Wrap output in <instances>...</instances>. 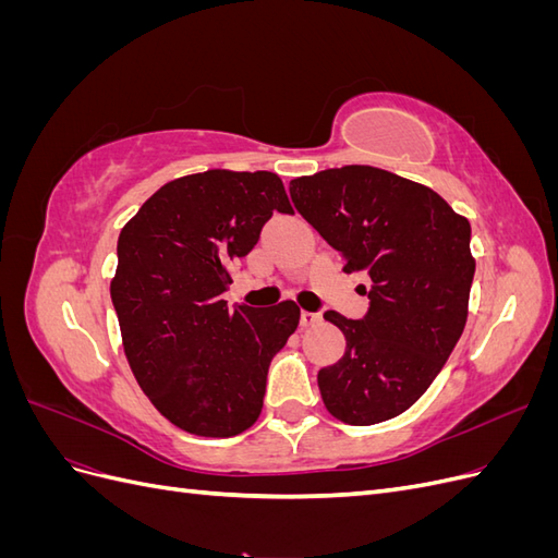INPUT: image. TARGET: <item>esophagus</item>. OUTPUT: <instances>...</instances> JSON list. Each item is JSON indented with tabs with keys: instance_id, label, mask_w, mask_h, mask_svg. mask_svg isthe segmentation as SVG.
<instances>
[{
	"instance_id": "1",
	"label": "esophagus",
	"mask_w": 558,
	"mask_h": 558,
	"mask_svg": "<svg viewBox=\"0 0 558 558\" xmlns=\"http://www.w3.org/2000/svg\"><path fill=\"white\" fill-rule=\"evenodd\" d=\"M320 318H324V316H320L318 312H302L300 314V326H316V324H320Z\"/></svg>"
}]
</instances>
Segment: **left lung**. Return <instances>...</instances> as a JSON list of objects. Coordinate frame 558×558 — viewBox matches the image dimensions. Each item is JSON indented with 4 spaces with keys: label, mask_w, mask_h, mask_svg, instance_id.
<instances>
[{
    "label": "left lung",
    "mask_w": 558,
    "mask_h": 558,
    "mask_svg": "<svg viewBox=\"0 0 558 558\" xmlns=\"http://www.w3.org/2000/svg\"><path fill=\"white\" fill-rule=\"evenodd\" d=\"M302 218L344 272L369 277V310L324 318L344 332V356L318 369L326 410L349 426L388 421L426 393L465 328L475 258L470 223L428 185L369 165L291 181Z\"/></svg>",
    "instance_id": "left-lung-1"
}]
</instances>
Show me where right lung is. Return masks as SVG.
I'll return each instance as SVG.
<instances>
[{
    "label": "right lung",
    "instance_id": "right-lung-1",
    "mask_svg": "<svg viewBox=\"0 0 558 558\" xmlns=\"http://www.w3.org/2000/svg\"><path fill=\"white\" fill-rule=\"evenodd\" d=\"M275 211L293 214L275 172L209 170L165 183L118 238L111 300L132 375L191 435L256 424L269 363L300 324L293 300L230 310L221 298Z\"/></svg>",
    "mask_w": 558,
    "mask_h": 558
}]
</instances>
